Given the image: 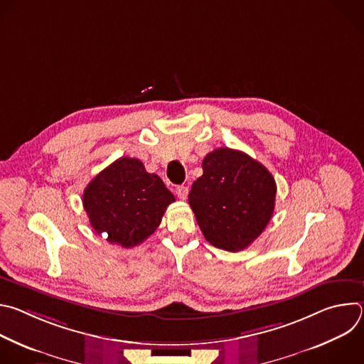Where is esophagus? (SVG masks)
<instances>
[{"instance_id": "obj_1", "label": "esophagus", "mask_w": 364, "mask_h": 364, "mask_svg": "<svg viewBox=\"0 0 364 364\" xmlns=\"http://www.w3.org/2000/svg\"><path fill=\"white\" fill-rule=\"evenodd\" d=\"M176 194H177L181 200H186L187 196H188V187H186V186H177V187H176Z\"/></svg>"}]
</instances>
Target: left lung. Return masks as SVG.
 <instances>
[{"label":"left lung","instance_id":"8db88e82","mask_svg":"<svg viewBox=\"0 0 364 364\" xmlns=\"http://www.w3.org/2000/svg\"><path fill=\"white\" fill-rule=\"evenodd\" d=\"M203 176L190 190L196 220L213 246L246 249L269 223L277 196L272 174L247 154L218 148L203 160Z\"/></svg>","mask_w":364,"mask_h":364}]
</instances>
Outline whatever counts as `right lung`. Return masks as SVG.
<instances>
[{
	"label": "right lung",
	"instance_id": "1",
	"mask_svg": "<svg viewBox=\"0 0 364 364\" xmlns=\"http://www.w3.org/2000/svg\"><path fill=\"white\" fill-rule=\"evenodd\" d=\"M174 200L157 174L146 173L139 160L129 157L100 171L83 191L90 226L122 247H134L151 236Z\"/></svg>",
	"mask_w": 364,
	"mask_h": 364
}]
</instances>
